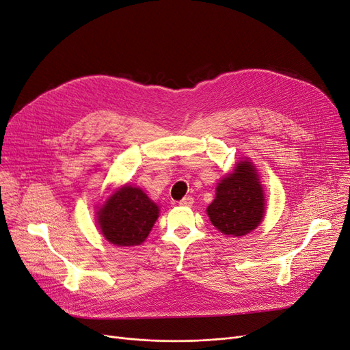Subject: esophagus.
I'll return each instance as SVG.
<instances>
[{
  "mask_svg": "<svg viewBox=\"0 0 350 350\" xmlns=\"http://www.w3.org/2000/svg\"><path fill=\"white\" fill-rule=\"evenodd\" d=\"M193 203H194V199H193L191 196H186V197H183V199L178 202V204H181V206H191Z\"/></svg>",
  "mask_w": 350,
  "mask_h": 350,
  "instance_id": "1",
  "label": "esophagus"
}]
</instances>
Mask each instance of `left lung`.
Here are the masks:
<instances>
[{
	"instance_id": "obj_1",
	"label": "left lung",
	"mask_w": 350,
	"mask_h": 350,
	"mask_svg": "<svg viewBox=\"0 0 350 350\" xmlns=\"http://www.w3.org/2000/svg\"><path fill=\"white\" fill-rule=\"evenodd\" d=\"M263 213V190L249 161H240L236 170L221 180L216 199L207 207L213 226L229 236H245L254 230Z\"/></svg>"
}]
</instances>
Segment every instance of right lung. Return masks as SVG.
<instances>
[{"instance_id": "1", "label": "right lung", "mask_w": 350, "mask_h": 350, "mask_svg": "<svg viewBox=\"0 0 350 350\" xmlns=\"http://www.w3.org/2000/svg\"><path fill=\"white\" fill-rule=\"evenodd\" d=\"M103 236L116 246H137L159 217V207L147 194L131 186L114 193L97 213Z\"/></svg>"}]
</instances>
